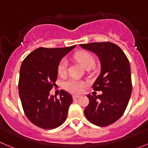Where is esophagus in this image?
<instances>
[{
    "instance_id": "esophagus-1",
    "label": "esophagus",
    "mask_w": 148,
    "mask_h": 148,
    "mask_svg": "<svg viewBox=\"0 0 148 148\" xmlns=\"http://www.w3.org/2000/svg\"><path fill=\"white\" fill-rule=\"evenodd\" d=\"M79 97H80V96H78V95H74V96H73V99H74V100H75V99H77L78 98H79Z\"/></svg>"
}]
</instances>
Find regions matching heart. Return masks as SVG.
<instances>
[{
    "mask_svg": "<svg viewBox=\"0 0 148 148\" xmlns=\"http://www.w3.org/2000/svg\"><path fill=\"white\" fill-rule=\"evenodd\" d=\"M74 58L81 64L84 68L92 67L94 64V59L93 56L88 52L85 51H80L75 53ZM67 62L65 59H63L58 66V73L60 75H64L67 72ZM64 87L67 91L73 94H79L82 91L84 84L76 79H70L65 83Z\"/></svg>",
    "mask_w": 148,
    "mask_h": 148,
    "instance_id": "obj_1",
    "label": "heart"
}]
</instances>
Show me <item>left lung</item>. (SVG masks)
<instances>
[{
    "instance_id": "1",
    "label": "left lung",
    "mask_w": 148,
    "mask_h": 148,
    "mask_svg": "<svg viewBox=\"0 0 148 148\" xmlns=\"http://www.w3.org/2000/svg\"><path fill=\"white\" fill-rule=\"evenodd\" d=\"M80 46L96 54L101 66L100 74L92 88L102 94L87 95L89 103L84 114L93 124L107 126L121 117L129 103L132 90L130 64L122 49L110 42Z\"/></svg>"
}]
</instances>
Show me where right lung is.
<instances>
[{"mask_svg": "<svg viewBox=\"0 0 148 148\" xmlns=\"http://www.w3.org/2000/svg\"><path fill=\"white\" fill-rule=\"evenodd\" d=\"M75 46L38 48L22 62L19 72V97L27 118L38 127L55 129L67 119L73 97L64 90L59 97H54L50 95V90L56 85L60 61Z\"/></svg>", "mask_w": 148, "mask_h": 148, "instance_id": "add662e5", "label": "right lung"}]
</instances>
